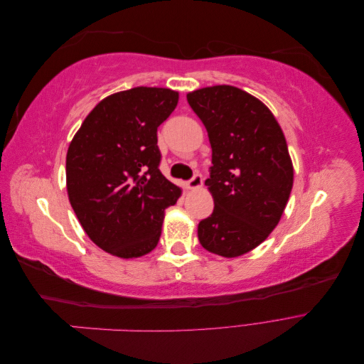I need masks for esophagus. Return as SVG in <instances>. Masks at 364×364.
<instances>
[{
	"mask_svg": "<svg viewBox=\"0 0 364 364\" xmlns=\"http://www.w3.org/2000/svg\"><path fill=\"white\" fill-rule=\"evenodd\" d=\"M202 183H203L202 174L196 173V174L193 176V178L188 181V183H186V188H188V190H197V188H200Z\"/></svg>",
	"mask_w": 364,
	"mask_h": 364,
	"instance_id": "obj_1",
	"label": "esophagus"
}]
</instances>
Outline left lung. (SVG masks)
Masks as SVG:
<instances>
[{"label": "left lung", "instance_id": "obj_1", "mask_svg": "<svg viewBox=\"0 0 364 364\" xmlns=\"http://www.w3.org/2000/svg\"><path fill=\"white\" fill-rule=\"evenodd\" d=\"M208 130L213 167L205 181L214 211L197 228L200 245L234 258L259 246L279 223L293 186L287 141L258 98L235 86L186 95Z\"/></svg>", "mask_w": 364, "mask_h": 364}]
</instances>
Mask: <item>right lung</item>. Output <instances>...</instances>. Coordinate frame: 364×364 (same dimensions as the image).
I'll use <instances>...</instances> for the list:
<instances>
[{"instance_id": "right-lung-1", "label": "right lung", "mask_w": 364, "mask_h": 364, "mask_svg": "<svg viewBox=\"0 0 364 364\" xmlns=\"http://www.w3.org/2000/svg\"><path fill=\"white\" fill-rule=\"evenodd\" d=\"M165 87H132L106 97L85 118L67 153V190L82 228L119 258L156 247L164 211L181 188L161 173L158 127L178 105Z\"/></svg>"}]
</instances>
